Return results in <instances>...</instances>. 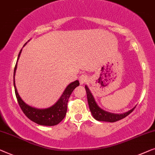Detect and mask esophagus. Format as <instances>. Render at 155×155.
<instances>
[{
    "mask_svg": "<svg viewBox=\"0 0 155 155\" xmlns=\"http://www.w3.org/2000/svg\"><path fill=\"white\" fill-rule=\"evenodd\" d=\"M78 80H79L80 84H84V83H86L87 81V80H88V77H87L86 75L83 74L81 76V77H79Z\"/></svg>",
    "mask_w": 155,
    "mask_h": 155,
    "instance_id": "1",
    "label": "esophagus"
}]
</instances>
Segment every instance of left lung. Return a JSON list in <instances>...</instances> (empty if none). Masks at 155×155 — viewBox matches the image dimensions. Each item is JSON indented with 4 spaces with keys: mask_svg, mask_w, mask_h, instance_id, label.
Returning a JSON list of instances; mask_svg holds the SVG:
<instances>
[{
    "mask_svg": "<svg viewBox=\"0 0 155 155\" xmlns=\"http://www.w3.org/2000/svg\"><path fill=\"white\" fill-rule=\"evenodd\" d=\"M85 88L87 94V99H88V106L90 108L91 112L92 114L93 117H94L95 119L100 121H107V122H115L121 119L125 118L126 116H128L130 113H131L136 107L132 108L131 110L128 111L125 113H122V114H114V113H111L107 111L102 110L98 106L97 104L96 101L93 97L92 93H91L90 89L87 86H85Z\"/></svg>",
    "mask_w": 155,
    "mask_h": 155,
    "instance_id": "left-lung-1",
    "label": "left lung"
}]
</instances>
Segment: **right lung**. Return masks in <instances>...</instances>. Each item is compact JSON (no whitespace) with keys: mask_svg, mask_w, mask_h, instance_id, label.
<instances>
[{"mask_svg":"<svg viewBox=\"0 0 155 155\" xmlns=\"http://www.w3.org/2000/svg\"><path fill=\"white\" fill-rule=\"evenodd\" d=\"M27 42L24 45L27 44ZM22 49H21L19 52L18 57H17V60L15 64L14 69V87H15V92L16 95V97L18 101L19 107L22 110V112L25 113V114L29 118L30 120L35 122L37 124L42 126H55L58 124L64 118L67 111V102L68 100L70 97L71 93L76 88V87L79 86V82L77 80L75 81L71 82L69 84L67 88H65L62 95L59 98V100L54 104L53 106L50 107L48 108L45 109H38L33 107L29 106V104L25 103L23 101V100L19 96L18 92H17V88L15 86V76L16 69L17 67V62L20 56Z\"/></svg>","mask_w":155,"mask_h":155,"instance_id":"obj_1","label":"right lung"}]
</instances>
